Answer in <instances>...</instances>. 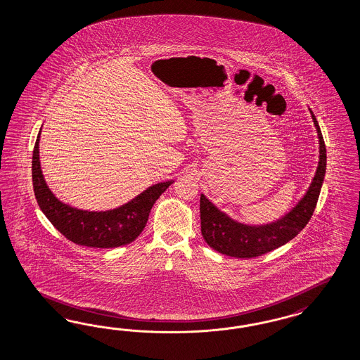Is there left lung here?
Returning a JSON list of instances; mask_svg holds the SVG:
<instances>
[{
    "instance_id": "obj_1",
    "label": "left lung",
    "mask_w": 360,
    "mask_h": 360,
    "mask_svg": "<svg viewBox=\"0 0 360 360\" xmlns=\"http://www.w3.org/2000/svg\"><path fill=\"white\" fill-rule=\"evenodd\" d=\"M319 142L316 174L304 196L281 218L264 224H247L219 210L200 194V231L208 245L226 256L251 259L273 251L295 238L311 218L326 173V146L314 113L310 110Z\"/></svg>"
}]
</instances>
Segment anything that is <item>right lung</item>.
Wrapping results in <instances>:
<instances>
[{"label":"right lung","mask_w":360,"mask_h":360,"mask_svg":"<svg viewBox=\"0 0 360 360\" xmlns=\"http://www.w3.org/2000/svg\"><path fill=\"white\" fill-rule=\"evenodd\" d=\"M41 131L33 152L34 194L38 206L55 229L75 244L92 248H116L137 239L146 226L153 205L174 179L149 186L120 207L105 211L72 207L58 199L44 181L39 161Z\"/></svg>","instance_id":"add662e5"}]
</instances>
